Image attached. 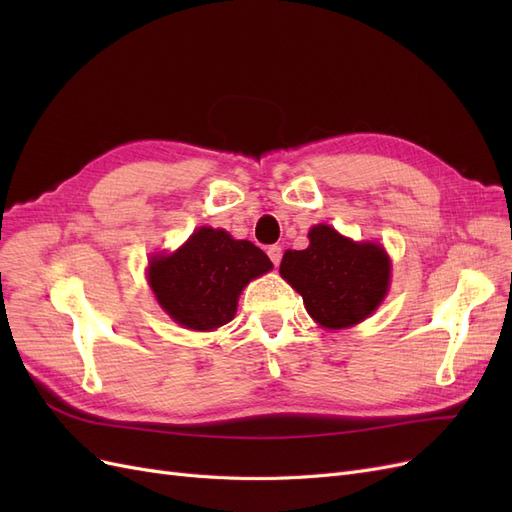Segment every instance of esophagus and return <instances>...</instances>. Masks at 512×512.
Returning <instances> with one entry per match:
<instances>
[{
    "mask_svg": "<svg viewBox=\"0 0 512 512\" xmlns=\"http://www.w3.org/2000/svg\"><path fill=\"white\" fill-rule=\"evenodd\" d=\"M267 254H269V258H271V262H273L275 267L280 265V260H282V247L280 245H269L267 247Z\"/></svg>",
    "mask_w": 512,
    "mask_h": 512,
    "instance_id": "obj_1",
    "label": "esophagus"
}]
</instances>
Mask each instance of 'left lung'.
Returning a JSON list of instances; mask_svg holds the SVG:
<instances>
[{
    "mask_svg": "<svg viewBox=\"0 0 512 512\" xmlns=\"http://www.w3.org/2000/svg\"><path fill=\"white\" fill-rule=\"evenodd\" d=\"M280 273L322 327L344 329L367 318L384 299L391 260L376 243H354L331 226L309 230L307 250H288Z\"/></svg>",
    "mask_w": 512,
    "mask_h": 512,
    "instance_id": "1",
    "label": "left lung"
}]
</instances>
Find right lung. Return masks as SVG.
Listing matches in <instances>:
<instances>
[{
  "label": "right lung",
  "mask_w": 512,
  "mask_h": 512,
  "mask_svg": "<svg viewBox=\"0 0 512 512\" xmlns=\"http://www.w3.org/2000/svg\"><path fill=\"white\" fill-rule=\"evenodd\" d=\"M273 269L269 256L226 230L198 228L175 254L149 265V284L175 322L194 331H213L230 322L245 284Z\"/></svg>",
  "instance_id": "1"
}]
</instances>
